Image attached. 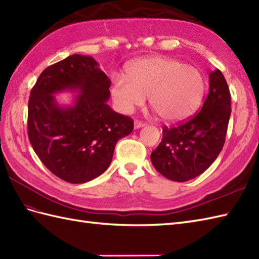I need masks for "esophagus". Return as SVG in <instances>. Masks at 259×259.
Instances as JSON below:
<instances>
[{
	"label": "esophagus",
	"mask_w": 259,
	"mask_h": 259,
	"mask_svg": "<svg viewBox=\"0 0 259 259\" xmlns=\"http://www.w3.org/2000/svg\"><path fill=\"white\" fill-rule=\"evenodd\" d=\"M135 129H140V128H142V126L145 125V123H142L141 121H138V120H135Z\"/></svg>",
	"instance_id": "1"
}]
</instances>
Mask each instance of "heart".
<instances>
[{
	"instance_id": "obj_1",
	"label": "heart",
	"mask_w": 259,
	"mask_h": 259,
	"mask_svg": "<svg viewBox=\"0 0 259 259\" xmlns=\"http://www.w3.org/2000/svg\"><path fill=\"white\" fill-rule=\"evenodd\" d=\"M205 91L206 80L199 70L166 57L137 60L128 68V76H113L111 89L121 112L131 113L148 96L150 106L166 122L190 118L200 107Z\"/></svg>"
}]
</instances>
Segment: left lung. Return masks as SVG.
Returning <instances> with one entry per match:
<instances>
[{
  "instance_id": "left-lung-1",
  "label": "left lung",
  "mask_w": 259,
  "mask_h": 259,
  "mask_svg": "<svg viewBox=\"0 0 259 259\" xmlns=\"http://www.w3.org/2000/svg\"><path fill=\"white\" fill-rule=\"evenodd\" d=\"M230 112L229 88L216 69L209 73V92L200 111L185 123L163 126L162 140L151 152L153 167L178 183L201 175L223 149Z\"/></svg>"
}]
</instances>
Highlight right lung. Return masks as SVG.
Returning a JSON list of instances; mask_svg holds the SVG:
<instances>
[{
  "mask_svg": "<svg viewBox=\"0 0 259 259\" xmlns=\"http://www.w3.org/2000/svg\"><path fill=\"white\" fill-rule=\"evenodd\" d=\"M111 81L92 57L73 54L38 76L29 99L27 135L43 164L70 184L102 175L119 139L130 135L134 121L109 107ZM60 92L75 93L60 105Z\"/></svg>",
  "mask_w": 259,
  "mask_h": 259,
  "instance_id": "add662e5",
  "label": "right lung"
}]
</instances>
